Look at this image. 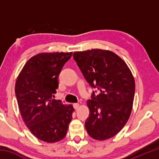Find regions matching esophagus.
Here are the masks:
<instances>
[{"instance_id":"obj_1","label":"esophagus","mask_w":159,"mask_h":159,"mask_svg":"<svg viewBox=\"0 0 159 159\" xmlns=\"http://www.w3.org/2000/svg\"><path fill=\"white\" fill-rule=\"evenodd\" d=\"M73 105H74V107L75 109H78L80 107V104L79 103H74Z\"/></svg>"}]
</instances>
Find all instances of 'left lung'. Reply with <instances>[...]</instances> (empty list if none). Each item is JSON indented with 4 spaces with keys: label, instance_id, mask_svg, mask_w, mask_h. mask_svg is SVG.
<instances>
[{
    "label": "left lung",
    "instance_id": "1",
    "mask_svg": "<svg viewBox=\"0 0 159 159\" xmlns=\"http://www.w3.org/2000/svg\"><path fill=\"white\" fill-rule=\"evenodd\" d=\"M83 76L99 95L87 101L90 115L85 126L89 135L105 140L118 134L130 118L135 83L127 64L110 50L92 49L73 54Z\"/></svg>",
    "mask_w": 159,
    "mask_h": 159
}]
</instances>
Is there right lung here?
Segmentation results:
<instances>
[{"mask_svg": "<svg viewBox=\"0 0 159 159\" xmlns=\"http://www.w3.org/2000/svg\"><path fill=\"white\" fill-rule=\"evenodd\" d=\"M70 52H42L26 61L17 76L15 95L20 114L31 133L40 140L54 143L64 138L74 109L52 99L58 77L71 58Z\"/></svg>", "mask_w": 159, "mask_h": 159, "instance_id": "obj_1", "label": "right lung"}]
</instances>
